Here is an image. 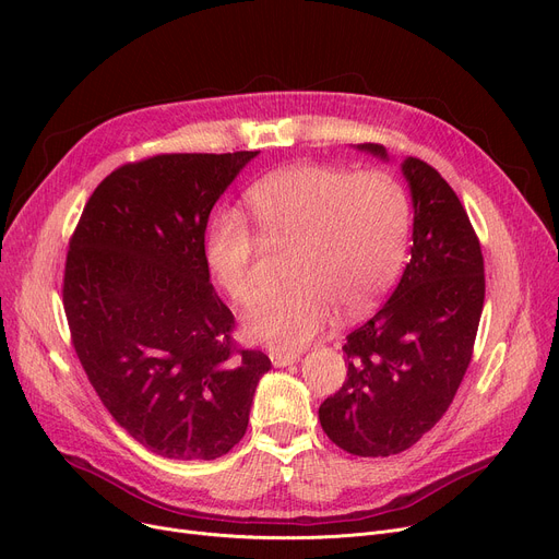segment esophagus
Listing matches in <instances>:
<instances>
[{"instance_id": "esophagus-1", "label": "esophagus", "mask_w": 559, "mask_h": 559, "mask_svg": "<svg viewBox=\"0 0 559 559\" xmlns=\"http://www.w3.org/2000/svg\"><path fill=\"white\" fill-rule=\"evenodd\" d=\"M270 360L274 367H287V365H295L299 360L297 354H281V350H270Z\"/></svg>"}]
</instances>
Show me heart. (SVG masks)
<instances>
[{
    "mask_svg": "<svg viewBox=\"0 0 559 559\" xmlns=\"http://www.w3.org/2000/svg\"><path fill=\"white\" fill-rule=\"evenodd\" d=\"M247 203L264 240L295 245L289 287L262 295L245 314L251 340L299 350L333 321L369 312L396 281L407 253L413 205L392 174H350L292 165L258 181ZM260 245L238 211L213 215L205 260L217 285L240 306L258 292Z\"/></svg>",
    "mask_w": 559,
    "mask_h": 559,
    "instance_id": "heart-1",
    "label": "heart"
}]
</instances>
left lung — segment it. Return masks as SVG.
Returning <instances> with one entry per match:
<instances>
[{
	"label": "left lung",
	"mask_w": 559,
	"mask_h": 559,
	"mask_svg": "<svg viewBox=\"0 0 559 559\" xmlns=\"http://www.w3.org/2000/svg\"><path fill=\"white\" fill-rule=\"evenodd\" d=\"M360 150L388 156L376 142ZM413 258L390 301L346 337L344 385L319 405L333 444L360 457L396 455L444 417L474 356L485 304L480 240L432 165L407 158Z\"/></svg>",
	"instance_id": "8db88e82"
}]
</instances>
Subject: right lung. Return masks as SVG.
<instances>
[{
	"label": "right lung",
	"instance_id": "right-lung-1",
	"mask_svg": "<svg viewBox=\"0 0 559 559\" xmlns=\"http://www.w3.org/2000/svg\"><path fill=\"white\" fill-rule=\"evenodd\" d=\"M255 154L117 167L70 238L63 308L76 358L112 419L169 460H215L238 444L272 365L233 340L203 245L215 201Z\"/></svg>",
	"mask_w": 559,
	"mask_h": 559
}]
</instances>
